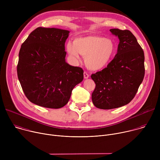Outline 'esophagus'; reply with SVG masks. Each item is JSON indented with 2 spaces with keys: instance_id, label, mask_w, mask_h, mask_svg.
I'll list each match as a JSON object with an SVG mask.
<instances>
[{
  "instance_id": "34e87169",
  "label": "esophagus",
  "mask_w": 160,
  "mask_h": 160,
  "mask_svg": "<svg viewBox=\"0 0 160 160\" xmlns=\"http://www.w3.org/2000/svg\"><path fill=\"white\" fill-rule=\"evenodd\" d=\"M83 77H84V78L85 79H87L88 77H89V75H88V74L87 73V72H84L83 73Z\"/></svg>"
}]
</instances>
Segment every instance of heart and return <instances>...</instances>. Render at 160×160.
Returning a JSON list of instances; mask_svg holds the SVG:
<instances>
[{"mask_svg":"<svg viewBox=\"0 0 160 160\" xmlns=\"http://www.w3.org/2000/svg\"><path fill=\"white\" fill-rule=\"evenodd\" d=\"M66 49L72 56L85 58V64L89 70L99 71L104 69L112 59L117 48L114 41L97 35H88L74 39L73 43L68 42Z\"/></svg>","mask_w":160,"mask_h":160,"instance_id":"b5f03b06","label":"heart"}]
</instances>
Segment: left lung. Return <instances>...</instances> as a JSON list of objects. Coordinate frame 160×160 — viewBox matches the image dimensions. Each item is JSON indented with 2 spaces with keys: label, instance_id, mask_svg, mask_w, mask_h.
Wrapping results in <instances>:
<instances>
[{
  "label": "left lung",
  "instance_id": "left-lung-1",
  "mask_svg": "<svg viewBox=\"0 0 160 160\" xmlns=\"http://www.w3.org/2000/svg\"><path fill=\"white\" fill-rule=\"evenodd\" d=\"M109 31L119 38L117 54L104 69L91 75L96 83L92 102L102 109L128 104L138 92L145 73L144 51L132 33L118 28Z\"/></svg>",
  "mask_w": 160,
  "mask_h": 160
}]
</instances>
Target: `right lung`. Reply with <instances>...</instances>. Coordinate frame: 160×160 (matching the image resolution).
<instances>
[{
	"label": "right lung",
	"mask_w": 160,
	"mask_h": 160,
	"mask_svg": "<svg viewBox=\"0 0 160 160\" xmlns=\"http://www.w3.org/2000/svg\"><path fill=\"white\" fill-rule=\"evenodd\" d=\"M70 31L38 27L22 43L17 66L22 90L32 103L58 109L69 101L83 70L66 62L64 44Z\"/></svg>",
	"instance_id": "obj_1"
}]
</instances>
